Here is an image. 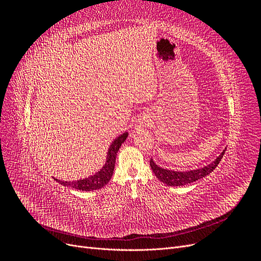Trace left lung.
I'll return each mask as SVG.
<instances>
[{
    "label": "left lung",
    "instance_id": "8db88e82",
    "mask_svg": "<svg viewBox=\"0 0 261 261\" xmlns=\"http://www.w3.org/2000/svg\"><path fill=\"white\" fill-rule=\"evenodd\" d=\"M225 152V149L222 151L217 159L210 163L209 165L201 169H197L193 171H187V172H177V171H171L167 169H162L161 167H158V165L153 162L152 159H150V168H151L154 175L159 178L162 183L167 184L168 186H183L186 184L194 183V181L198 180L215 170L221 159L223 158V154Z\"/></svg>",
    "mask_w": 261,
    "mask_h": 261
}]
</instances>
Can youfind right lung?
Here are the masks:
<instances>
[{"label": "right lung", "instance_id": "add662e5", "mask_svg": "<svg viewBox=\"0 0 261 261\" xmlns=\"http://www.w3.org/2000/svg\"><path fill=\"white\" fill-rule=\"evenodd\" d=\"M128 133H124L123 135L118 136L111 145L109 149L108 156H107V163L105 164V167L102 168L96 174L87 177L85 179H80V180H72V181H64V180H60L55 178V180L59 181L60 184L63 186H67V187H72L75 189H80V191H94V189H99L101 187H103L108 184V181L111 179L113 175V171L115 167V159H116V154L118 149L122 146V144L125 141V139L127 138Z\"/></svg>", "mask_w": 261, "mask_h": 261}]
</instances>
